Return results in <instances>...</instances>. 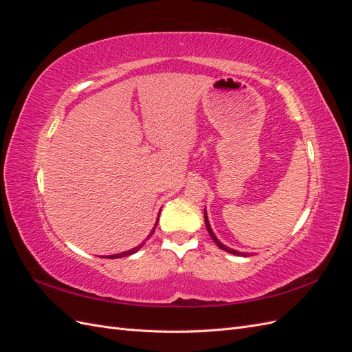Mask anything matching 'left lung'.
<instances>
[{
	"label": "left lung",
	"instance_id": "left-lung-1",
	"mask_svg": "<svg viewBox=\"0 0 352 352\" xmlns=\"http://www.w3.org/2000/svg\"><path fill=\"white\" fill-rule=\"evenodd\" d=\"M204 220H206V226H207V230H208V233H210V236H211V239L216 242V245L217 247L220 248V250H223V251H226V252H230V254H235V255H242V257H250V254H247V252H239V251H235V250H232V248H229V247H226V245H223L217 238H216V235H214V232L211 230V228H210V221H208V217H207V211H204Z\"/></svg>",
	"mask_w": 352,
	"mask_h": 352
}]
</instances>
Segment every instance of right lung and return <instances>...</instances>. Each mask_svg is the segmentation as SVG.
<instances>
[{
    "mask_svg": "<svg viewBox=\"0 0 352 352\" xmlns=\"http://www.w3.org/2000/svg\"><path fill=\"white\" fill-rule=\"evenodd\" d=\"M157 223H158V221H157ZM157 223H155V226H157ZM155 226H154V229L151 230L150 235H148V238L153 236V233H154V230H155ZM148 238H146V239H148ZM144 243H145V242H142L141 245H138V247H135V248H132V250H129V251H124V252H122V254H114V255H109V258H120V257H127V255H131V254H133V252H136L138 250H140Z\"/></svg>",
    "mask_w": 352,
    "mask_h": 352,
    "instance_id": "add662e5",
    "label": "right lung"
}]
</instances>
